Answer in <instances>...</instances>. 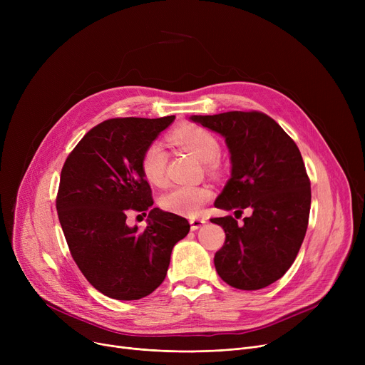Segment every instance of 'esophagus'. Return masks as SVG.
<instances>
[{
  "instance_id": "esophagus-1",
  "label": "esophagus",
  "mask_w": 365,
  "mask_h": 365,
  "mask_svg": "<svg viewBox=\"0 0 365 365\" xmlns=\"http://www.w3.org/2000/svg\"><path fill=\"white\" fill-rule=\"evenodd\" d=\"M189 223H190V229H192V231H198L200 227H202L207 223V219H204V217H192V219L189 220Z\"/></svg>"
}]
</instances>
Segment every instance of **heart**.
<instances>
[{
  "label": "heart",
  "mask_w": 365,
  "mask_h": 365,
  "mask_svg": "<svg viewBox=\"0 0 365 365\" xmlns=\"http://www.w3.org/2000/svg\"><path fill=\"white\" fill-rule=\"evenodd\" d=\"M170 140L189 150L204 161L213 163L220 153V143L215 134L197 124H183L170 133ZM167 153L160 143L149 145L140 158L142 175L148 183L153 186H165L167 183ZM213 192L205 185H185L176 186L160 198V205L167 212L197 216L205 202L210 201Z\"/></svg>",
  "instance_id": "1"
}]
</instances>
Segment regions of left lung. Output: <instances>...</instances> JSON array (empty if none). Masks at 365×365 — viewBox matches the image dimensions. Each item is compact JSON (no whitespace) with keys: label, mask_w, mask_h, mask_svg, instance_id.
Returning <instances> with one entry per match:
<instances>
[{"label":"left lung","mask_w":365,"mask_h":365,"mask_svg":"<svg viewBox=\"0 0 365 365\" xmlns=\"http://www.w3.org/2000/svg\"><path fill=\"white\" fill-rule=\"evenodd\" d=\"M190 120L222 134L231 152V179L215 207L253 210L241 225L232 216L212 219L226 234L215 255L216 271L235 289H264L290 269L308 229L311 182L300 150L279 124L257 110Z\"/></svg>","instance_id":"1"}]
</instances>
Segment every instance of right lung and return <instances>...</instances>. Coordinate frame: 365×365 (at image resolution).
I'll return each mask as SVG.
<instances>
[{
    "label": "right lung",
    "mask_w": 365,
    "mask_h": 365,
    "mask_svg": "<svg viewBox=\"0 0 365 365\" xmlns=\"http://www.w3.org/2000/svg\"><path fill=\"white\" fill-rule=\"evenodd\" d=\"M175 115L112 118L93 127L73 148L62 173L56 208L72 259L87 281L117 300H138L158 289L175 244L189 222L152 208L140 158ZM130 211L148 213L145 232L125 223Z\"/></svg>",
    "instance_id": "add662e5"
}]
</instances>
